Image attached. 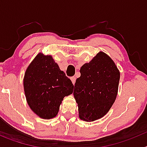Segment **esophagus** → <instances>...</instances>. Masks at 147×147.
Here are the masks:
<instances>
[{
    "instance_id": "esophagus-1",
    "label": "esophagus",
    "mask_w": 147,
    "mask_h": 147,
    "mask_svg": "<svg viewBox=\"0 0 147 147\" xmlns=\"http://www.w3.org/2000/svg\"><path fill=\"white\" fill-rule=\"evenodd\" d=\"M71 82H72L73 85H75V82H76V77H75V76H72V77L71 78Z\"/></svg>"
}]
</instances>
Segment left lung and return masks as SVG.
Segmentation results:
<instances>
[{
	"mask_svg": "<svg viewBox=\"0 0 147 147\" xmlns=\"http://www.w3.org/2000/svg\"><path fill=\"white\" fill-rule=\"evenodd\" d=\"M74 96L79 117L93 121L105 116L113 105L118 94L120 72L107 54L99 51L92 60L80 68Z\"/></svg>",
	"mask_w": 147,
	"mask_h": 147,
	"instance_id": "left-lung-1",
	"label": "left lung"
}]
</instances>
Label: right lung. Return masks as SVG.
Here are the masks:
<instances>
[{"mask_svg":"<svg viewBox=\"0 0 147 147\" xmlns=\"http://www.w3.org/2000/svg\"><path fill=\"white\" fill-rule=\"evenodd\" d=\"M27 103L39 117H56L65 96L73 93L74 85L59 69L51 55L39 53L29 64L23 78Z\"/></svg>","mask_w":147,"mask_h":147,"instance_id":"1","label":"right lung"}]
</instances>
